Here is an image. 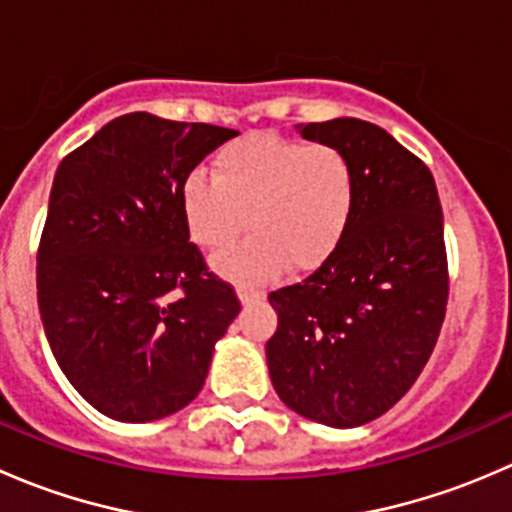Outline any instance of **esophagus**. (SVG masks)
I'll return each mask as SVG.
<instances>
[{
	"mask_svg": "<svg viewBox=\"0 0 512 512\" xmlns=\"http://www.w3.org/2000/svg\"><path fill=\"white\" fill-rule=\"evenodd\" d=\"M237 297H240L242 302H255V299H265V289L240 282V285H237Z\"/></svg>",
	"mask_w": 512,
	"mask_h": 512,
	"instance_id": "1",
	"label": "esophagus"
}]
</instances>
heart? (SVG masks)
Here are the masks:
<instances>
[{
    "label": "heart",
    "mask_w": 512,
    "mask_h": 512,
    "mask_svg": "<svg viewBox=\"0 0 512 512\" xmlns=\"http://www.w3.org/2000/svg\"><path fill=\"white\" fill-rule=\"evenodd\" d=\"M356 178L349 158L327 143L252 136L215 156L213 178L185 175L180 205L190 237L210 255L250 240L223 260L237 277H265L322 265L347 232Z\"/></svg>",
    "instance_id": "heart-1"
}]
</instances>
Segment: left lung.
<instances>
[{"instance_id": "left-lung-1", "label": "left lung", "mask_w": 512, "mask_h": 512, "mask_svg": "<svg viewBox=\"0 0 512 512\" xmlns=\"http://www.w3.org/2000/svg\"><path fill=\"white\" fill-rule=\"evenodd\" d=\"M299 133L349 158L356 200L337 250L270 292L267 366L289 409L354 428L386 414L436 347L448 302L441 200L426 163L374 123L334 118Z\"/></svg>"}]
</instances>
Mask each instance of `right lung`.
Returning a JSON list of instances; mask_svg holds the SVG:
<instances>
[{"mask_svg":"<svg viewBox=\"0 0 512 512\" xmlns=\"http://www.w3.org/2000/svg\"><path fill=\"white\" fill-rule=\"evenodd\" d=\"M237 131L151 113L113 118L56 170L36 297L61 371L103 416L146 423L200 394L240 312L205 265L180 185Z\"/></svg>","mask_w":512,"mask_h":512,"instance_id":"right-lung-1","label":"right lung"}]
</instances>
